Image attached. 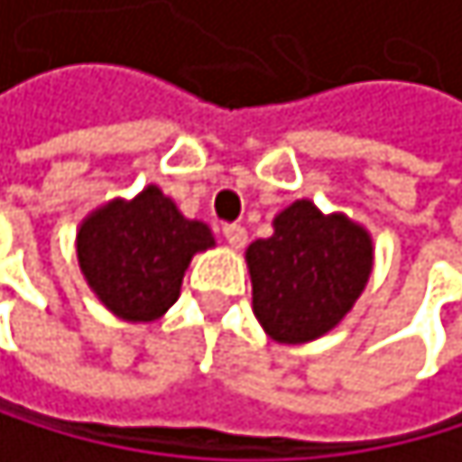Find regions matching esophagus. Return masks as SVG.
Returning <instances> with one entry per match:
<instances>
[{
  "label": "esophagus",
  "instance_id": "34e87169",
  "mask_svg": "<svg viewBox=\"0 0 462 462\" xmlns=\"http://www.w3.org/2000/svg\"><path fill=\"white\" fill-rule=\"evenodd\" d=\"M224 238H226V244L233 246V249H244L249 236H246V229L241 224H226L224 226Z\"/></svg>",
  "mask_w": 462,
  "mask_h": 462
}]
</instances>
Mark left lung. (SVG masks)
I'll list each match as a JSON object with an SVG mask.
<instances>
[{"mask_svg": "<svg viewBox=\"0 0 462 462\" xmlns=\"http://www.w3.org/2000/svg\"><path fill=\"white\" fill-rule=\"evenodd\" d=\"M252 308L277 344H308L338 327L363 293L374 246L344 213L324 216L296 199L274 218V236L246 249Z\"/></svg>", "mask_w": 462, "mask_h": 462, "instance_id": "8db88e82", "label": "left lung"}]
</instances>
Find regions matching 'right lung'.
I'll return each instance as SVG.
<instances>
[{"label":"right lung","instance_id":"obj_1","mask_svg":"<svg viewBox=\"0 0 462 462\" xmlns=\"http://www.w3.org/2000/svg\"><path fill=\"white\" fill-rule=\"evenodd\" d=\"M216 246L210 226L185 218L149 185L135 199H113L77 233V260L102 305L133 324L161 319L180 296L190 257Z\"/></svg>","mask_w":462,"mask_h":462}]
</instances>
